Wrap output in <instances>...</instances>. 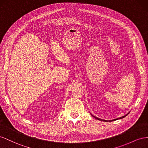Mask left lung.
<instances>
[{"label": "left lung", "instance_id": "1", "mask_svg": "<svg viewBox=\"0 0 148 148\" xmlns=\"http://www.w3.org/2000/svg\"><path fill=\"white\" fill-rule=\"evenodd\" d=\"M128 114H126V115H125V116H122V117H120V118H119V119H115V120H111V121H113V120H118V119H123V118H124V117H125L126 116H127L128 115ZM93 116V115H92ZM94 116V118H95L96 119H97V120H100V121H106V120H102V119H99V118H97V117H96V116Z\"/></svg>", "mask_w": 148, "mask_h": 148}]
</instances>
